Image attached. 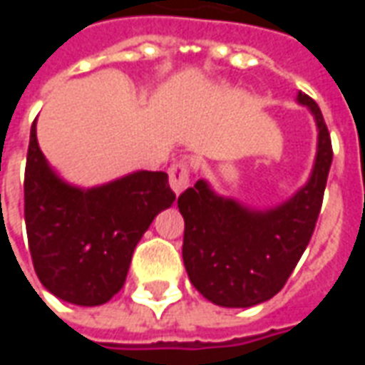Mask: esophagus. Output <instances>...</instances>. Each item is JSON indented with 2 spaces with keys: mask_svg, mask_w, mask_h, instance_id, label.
Wrapping results in <instances>:
<instances>
[{
  "mask_svg": "<svg viewBox=\"0 0 365 365\" xmlns=\"http://www.w3.org/2000/svg\"><path fill=\"white\" fill-rule=\"evenodd\" d=\"M190 185V170L183 162L172 164L170 166V187L174 191L175 195H180L182 191L187 190Z\"/></svg>",
  "mask_w": 365,
  "mask_h": 365,
  "instance_id": "esophagus-1",
  "label": "esophagus"
}]
</instances>
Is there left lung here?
Returning a JSON list of instances; mask_svg holds the SVG:
<instances>
[{"instance_id": "left-lung-1", "label": "left lung", "mask_w": 365, "mask_h": 365, "mask_svg": "<svg viewBox=\"0 0 365 365\" xmlns=\"http://www.w3.org/2000/svg\"><path fill=\"white\" fill-rule=\"evenodd\" d=\"M297 103L313 115L317 154L307 182L274 207H252L221 195L207 180L178 197L185 221L183 266L193 287L219 307H254L282 289L311 240L327 187L332 146L319 105L305 93Z\"/></svg>"}]
</instances>
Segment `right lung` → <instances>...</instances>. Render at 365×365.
Returning a JSON list of instances; mask_svg holds the SVG:
<instances>
[{"label": "right lung", "instance_id": "right-lung-1", "mask_svg": "<svg viewBox=\"0 0 365 365\" xmlns=\"http://www.w3.org/2000/svg\"><path fill=\"white\" fill-rule=\"evenodd\" d=\"M175 201L166 172L136 170L82 187L48 164L36 140L25 170V222L33 266L54 297L80 307L107 303L127 279L135 246Z\"/></svg>", "mask_w": 365, "mask_h": 365}]
</instances>
